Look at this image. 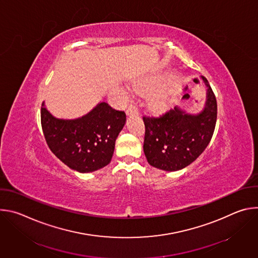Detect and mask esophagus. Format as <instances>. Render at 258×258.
I'll use <instances>...</instances> for the list:
<instances>
[{
  "instance_id": "34e87169",
  "label": "esophagus",
  "mask_w": 258,
  "mask_h": 258,
  "mask_svg": "<svg viewBox=\"0 0 258 258\" xmlns=\"http://www.w3.org/2000/svg\"><path fill=\"white\" fill-rule=\"evenodd\" d=\"M139 109L135 103H131L126 109V114H133V113H138Z\"/></svg>"
}]
</instances>
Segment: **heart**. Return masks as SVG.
Masks as SVG:
<instances>
[{
	"label": "heart",
	"instance_id": "1",
	"mask_svg": "<svg viewBox=\"0 0 258 258\" xmlns=\"http://www.w3.org/2000/svg\"><path fill=\"white\" fill-rule=\"evenodd\" d=\"M161 80L156 79V80H146L138 84L137 88L141 91H146V92H157L161 88ZM167 101V96L165 93H160L156 95L153 99V105L157 108L164 107Z\"/></svg>",
	"mask_w": 258,
	"mask_h": 258
}]
</instances>
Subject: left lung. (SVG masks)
Here are the masks:
<instances>
[{
	"label": "left lung",
	"mask_w": 258,
	"mask_h": 258,
	"mask_svg": "<svg viewBox=\"0 0 258 258\" xmlns=\"http://www.w3.org/2000/svg\"><path fill=\"white\" fill-rule=\"evenodd\" d=\"M206 106L198 115L170 109L159 116L143 115L144 153L150 165L167 171L190 165L205 150L216 123L217 104L208 81Z\"/></svg>",
	"instance_id": "8db88e82"
}]
</instances>
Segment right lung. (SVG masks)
I'll use <instances>...</instances> for the list:
<instances>
[{"instance_id": "add662e5", "label": "right lung", "mask_w": 258, "mask_h": 258, "mask_svg": "<svg viewBox=\"0 0 258 258\" xmlns=\"http://www.w3.org/2000/svg\"><path fill=\"white\" fill-rule=\"evenodd\" d=\"M126 116L105 102L75 120L52 116L41 108V123L50 150L64 164L79 172H91L111 161L115 140Z\"/></svg>"}]
</instances>
